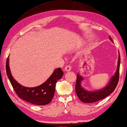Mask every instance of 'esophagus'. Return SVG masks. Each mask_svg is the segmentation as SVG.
Listing matches in <instances>:
<instances>
[{
	"mask_svg": "<svg viewBox=\"0 0 127 127\" xmlns=\"http://www.w3.org/2000/svg\"><path fill=\"white\" fill-rule=\"evenodd\" d=\"M71 66L69 65H66L65 66V69H65V71H70L71 70Z\"/></svg>",
	"mask_w": 127,
	"mask_h": 127,
	"instance_id": "34e87169",
	"label": "esophagus"
}]
</instances>
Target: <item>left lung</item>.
Listing matches in <instances>:
<instances>
[{"label": "left lung", "mask_w": 127, "mask_h": 127, "mask_svg": "<svg viewBox=\"0 0 127 127\" xmlns=\"http://www.w3.org/2000/svg\"><path fill=\"white\" fill-rule=\"evenodd\" d=\"M109 40L113 43L110 36H109ZM120 63H121V57H120V54H119L118 65L115 74L111 78L107 86L103 88L102 89L98 90L97 91H88L83 88L81 86V82L83 80V78L79 73H78L75 84V92L79 99L83 103H94L106 98L112 92H113L119 81Z\"/></svg>", "instance_id": "8db88e82"}]
</instances>
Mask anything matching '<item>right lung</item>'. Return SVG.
<instances>
[{
    "label": "right lung",
    "mask_w": 127,
    "mask_h": 127,
    "mask_svg": "<svg viewBox=\"0 0 127 127\" xmlns=\"http://www.w3.org/2000/svg\"><path fill=\"white\" fill-rule=\"evenodd\" d=\"M6 71L11 86L18 96L28 102L39 105H46L51 102L54 95L57 82L63 75L61 68H57L44 83L36 87L28 88L22 86L13 78L9 68V57L6 62Z\"/></svg>",
    "instance_id": "1"
}]
</instances>
